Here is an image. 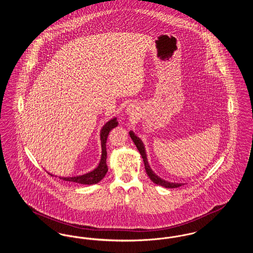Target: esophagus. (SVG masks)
<instances>
[{"label": "esophagus", "mask_w": 253, "mask_h": 253, "mask_svg": "<svg viewBox=\"0 0 253 253\" xmlns=\"http://www.w3.org/2000/svg\"><path fill=\"white\" fill-rule=\"evenodd\" d=\"M127 112H128L129 114H131V115H132V112H133V110H132V107H129L128 110H127Z\"/></svg>", "instance_id": "obj_1"}]
</instances>
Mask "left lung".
I'll return each mask as SVG.
<instances>
[{
    "label": "left lung",
    "mask_w": 253,
    "mask_h": 253,
    "mask_svg": "<svg viewBox=\"0 0 253 253\" xmlns=\"http://www.w3.org/2000/svg\"><path fill=\"white\" fill-rule=\"evenodd\" d=\"M130 136H131V138L132 139V141H133V143L134 145L136 146V148H137V150L139 151V153H140V155H141V157L143 158V161H144V165H145V169H146V172H147V174H148V176L150 177V179L153 181L154 183H156L157 185H160V186H162V187H165V188H177V187H180L182 186L183 184H178V183H170V182H168V181L163 180V179H161L160 177H158L157 174L151 169L150 168V166H149V164H148V161H147V157H146V154H145V149L144 146H143V143L141 142V140L133 133V132L131 131L130 132Z\"/></svg>",
    "instance_id": "8db88e82"
}]
</instances>
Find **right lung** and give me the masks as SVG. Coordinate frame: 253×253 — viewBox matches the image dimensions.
Returning <instances> with one entry per match:
<instances>
[{"label": "right lung", "instance_id": "obj_1", "mask_svg": "<svg viewBox=\"0 0 253 253\" xmlns=\"http://www.w3.org/2000/svg\"><path fill=\"white\" fill-rule=\"evenodd\" d=\"M117 126H118V122L116 121V119H113L112 121H108L101 129L100 139H101L102 155H101V159H100V162H99L97 168L88 173H85L84 175H79V176H74V177H60V179L64 181H70V182H76V183L84 184V185H93V184H96L101 180L108 171V167L106 164V158H107L106 140H107L110 131Z\"/></svg>", "mask_w": 253, "mask_h": 253}]
</instances>
